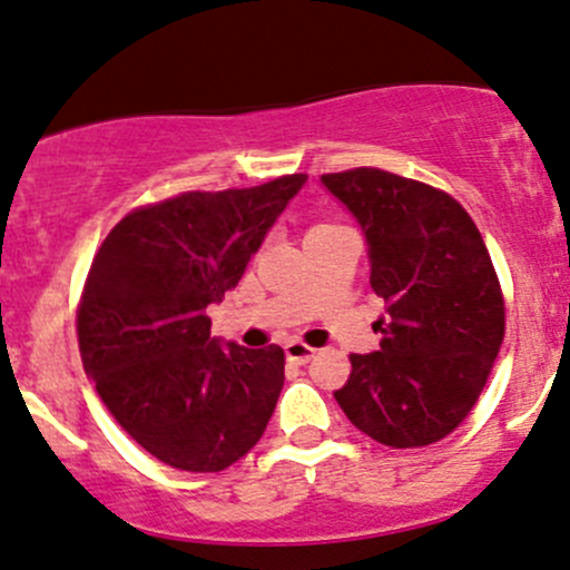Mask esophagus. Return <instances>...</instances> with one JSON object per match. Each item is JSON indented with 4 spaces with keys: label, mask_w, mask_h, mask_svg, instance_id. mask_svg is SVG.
Here are the masks:
<instances>
[{
    "label": "esophagus",
    "mask_w": 570,
    "mask_h": 570,
    "mask_svg": "<svg viewBox=\"0 0 570 570\" xmlns=\"http://www.w3.org/2000/svg\"><path fill=\"white\" fill-rule=\"evenodd\" d=\"M284 350H286V357H289L292 363H308V361H314V357H316L314 346L303 344V341H289Z\"/></svg>",
    "instance_id": "esophagus-1"
}]
</instances>
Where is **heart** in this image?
Instances as JSON below:
<instances>
[{"mask_svg": "<svg viewBox=\"0 0 570 570\" xmlns=\"http://www.w3.org/2000/svg\"><path fill=\"white\" fill-rule=\"evenodd\" d=\"M316 226H331V224H316Z\"/></svg>", "mask_w": 570, "mask_h": 570, "instance_id": "b5f03b06", "label": "heart"}]
</instances>
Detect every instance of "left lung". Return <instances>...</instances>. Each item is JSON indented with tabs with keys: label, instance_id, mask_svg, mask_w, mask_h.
I'll use <instances>...</instances> for the list:
<instances>
[{
	"label": "left lung",
	"instance_id": "8db88e82",
	"mask_svg": "<svg viewBox=\"0 0 570 570\" xmlns=\"http://www.w3.org/2000/svg\"><path fill=\"white\" fill-rule=\"evenodd\" d=\"M361 220L371 289L387 305L380 352L350 355L335 401L371 440L426 448L470 415L505 338V297L475 220L451 194L393 171L322 175Z\"/></svg>",
	"mask_w": 570,
	"mask_h": 570
}]
</instances>
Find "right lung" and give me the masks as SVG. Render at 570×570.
<instances>
[{
  "instance_id": "right-lung-1",
  "label": "right lung",
  "mask_w": 570,
  "mask_h": 570,
  "mask_svg": "<svg viewBox=\"0 0 570 570\" xmlns=\"http://www.w3.org/2000/svg\"><path fill=\"white\" fill-rule=\"evenodd\" d=\"M305 179L136 207L95 254L76 311L83 371L125 434L175 470L220 472L265 434L284 350L220 346L207 305L235 289Z\"/></svg>"
}]
</instances>
